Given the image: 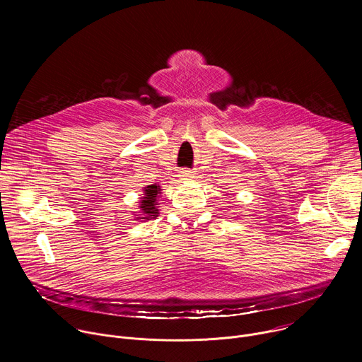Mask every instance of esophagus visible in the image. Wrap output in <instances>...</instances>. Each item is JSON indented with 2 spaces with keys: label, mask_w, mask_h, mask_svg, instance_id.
Instances as JSON below:
<instances>
[{
  "label": "esophagus",
  "mask_w": 362,
  "mask_h": 362,
  "mask_svg": "<svg viewBox=\"0 0 362 362\" xmlns=\"http://www.w3.org/2000/svg\"><path fill=\"white\" fill-rule=\"evenodd\" d=\"M180 177L192 179V177H194V175H193V172H192V170H182V172H180Z\"/></svg>",
  "instance_id": "1"
}]
</instances>
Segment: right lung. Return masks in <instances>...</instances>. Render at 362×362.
Listing matches in <instances>:
<instances>
[{"instance_id":"right-lung-1","label":"right lung","mask_w":362,"mask_h":362,"mask_svg":"<svg viewBox=\"0 0 362 362\" xmlns=\"http://www.w3.org/2000/svg\"><path fill=\"white\" fill-rule=\"evenodd\" d=\"M160 186L158 185H148L144 187V196L140 200V212L144 218H137V219H150V218H156L159 215L158 209V196L160 193Z\"/></svg>"}]
</instances>
